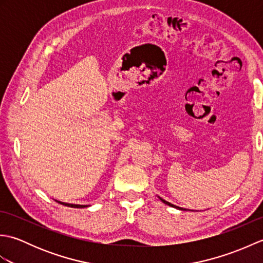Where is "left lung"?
Segmentation results:
<instances>
[{
	"mask_svg": "<svg viewBox=\"0 0 263 263\" xmlns=\"http://www.w3.org/2000/svg\"><path fill=\"white\" fill-rule=\"evenodd\" d=\"M160 200L163 201V202L165 203V204H167V205H171V206H174V208H176V209H180V210H184V209H182V208H180V206H177V205H174V204H172V203H170L168 201H166V200H164V199H161L160 198Z\"/></svg>",
	"mask_w": 263,
	"mask_h": 263,
	"instance_id": "1",
	"label": "left lung"
}]
</instances>
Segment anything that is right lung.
<instances>
[{
    "instance_id": "right-lung-1",
    "label": "right lung",
    "mask_w": 263,
    "mask_h": 263,
    "mask_svg": "<svg viewBox=\"0 0 263 263\" xmlns=\"http://www.w3.org/2000/svg\"><path fill=\"white\" fill-rule=\"evenodd\" d=\"M57 202L63 204V205H68V206H71V208H86V206L88 205H85V204H72V203H65V202H61V201H58Z\"/></svg>"
}]
</instances>
